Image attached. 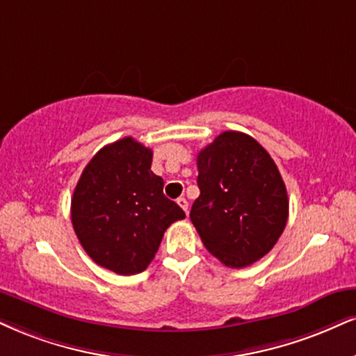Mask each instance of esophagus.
I'll list each match as a JSON object with an SVG mask.
<instances>
[{
    "label": "esophagus",
    "mask_w": 356,
    "mask_h": 356,
    "mask_svg": "<svg viewBox=\"0 0 356 356\" xmlns=\"http://www.w3.org/2000/svg\"><path fill=\"white\" fill-rule=\"evenodd\" d=\"M177 203H178L179 208H181L183 211H185V213L188 214V201H186V198H178Z\"/></svg>",
    "instance_id": "1"
}]
</instances>
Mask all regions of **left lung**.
I'll return each instance as SVG.
<instances>
[{"instance_id": "8db88e82", "label": "left lung", "mask_w": 356, "mask_h": 356, "mask_svg": "<svg viewBox=\"0 0 356 356\" xmlns=\"http://www.w3.org/2000/svg\"><path fill=\"white\" fill-rule=\"evenodd\" d=\"M200 196L190 218L204 248L227 267L264 257L282 234L289 200L277 165L257 140L222 131L196 156Z\"/></svg>"}]
</instances>
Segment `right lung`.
I'll return each mask as SVG.
<instances>
[{
    "label": "right lung",
    "mask_w": 356,
    "mask_h": 356,
    "mask_svg": "<svg viewBox=\"0 0 356 356\" xmlns=\"http://www.w3.org/2000/svg\"><path fill=\"white\" fill-rule=\"evenodd\" d=\"M153 153L135 138L95 153L79 178L71 218L77 239L95 264L120 275L147 269L171 222L185 211L163 195Z\"/></svg>",
    "instance_id": "1"
}]
</instances>
